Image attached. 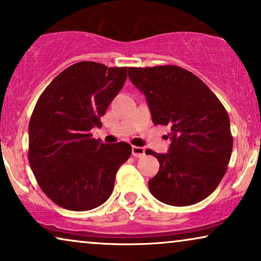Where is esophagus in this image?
<instances>
[{
  "label": "esophagus",
  "instance_id": "esophagus-1",
  "mask_svg": "<svg viewBox=\"0 0 261 261\" xmlns=\"http://www.w3.org/2000/svg\"><path fill=\"white\" fill-rule=\"evenodd\" d=\"M132 153H133V156H135V158H141V156L145 155V149L139 147V146H133L132 147Z\"/></svg>",
  "mask_w": 261,
  "mask_h": 261
}]
</instances>
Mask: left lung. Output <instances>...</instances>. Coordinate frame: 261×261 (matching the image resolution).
<instances>
[{
  "label": "left lung",
  "mask_w": 261,
  "mask_h": 261,
  "mask_svg": "<svg viewBox=\"0 0 261 261\" xmlns=\"http://www.w3.org/2000/svg\"><path fill=\"white\" fill-rule=\"evenodd\" d=\"M128 76L146 96L153 123L171 128L169 153L146 151L160 164L158 173L148 180L149 191L174 206L206 198L222 180L233 149L223 105L183 67H129Z\"/></svg>",
  "instance_id": "left-lung-1"
}]
</instances>
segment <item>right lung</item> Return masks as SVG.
Segmentation results:
<instances>
[{
    "label": "right lung",
    "mask_w": 261,
    "mask_h": 261,
    "mask_svg": "<svg viewBox=\"0 0 261 261\" xmlns=\"http://www.w3.org/2000/svg\"><path fill=\"white\" fill-rule=\"evenodd\" d=\"M126 78L127 67L81 62L60 72L39 97L28 127V160L39 187L57 205L85 212L112 195L132 146L106 145L90 130L102 126Z\"/></svg>",
    "instance_id": "obj_1"
}]
</instances>
